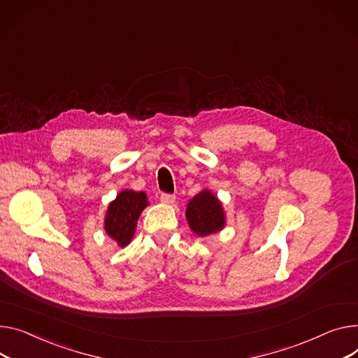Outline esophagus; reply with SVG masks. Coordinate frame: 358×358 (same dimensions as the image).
<instances>
[{"label":"esophagus","mask_w":358,"mask_h":358,"mask_svg":"<svg viewBox=\"0 0 358 358\" xmlns=\"http://www.w3.org/2000/svg\"><path fill=\"white\" fill-rule=\"evenodd\" d=\"M159 200L165 204H173L176 201V196L174 194H170V193H162Z\"/></svg>","instance_id":"obj_1"}]
</instances>
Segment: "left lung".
I'll list each match as a JSON object with an SVG mask.
<instances>
[{
	"label": "left lung",
	"instance_id": "1",
	"mask_svg": "<svg viewBox=\"0 0 358 358\" xmlns=\"http://www.w3.org/2000/svg\"><path fill=\"white\" fill-rule=\"evenodd\" d=\"M185 216L189 227L199 236L216 233L224 226V214L220 201L208 189L189 200Z\"/></svg>",
	"mask_w": 358,
	"mask_h": 358
}]
</instances>
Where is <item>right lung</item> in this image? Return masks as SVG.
Wrapping results in <instances>:
<instances>
[{
    "label": "right lung",
    "instance_id": "add662e5",
    "mask_svg": "<svg viewBox=\"0 0 358 358\" xmlns=\"http://www.w3.org/2000/svg\"><path fill=\"white\" fill-rule=\"evenodd\" d=\"M148 206L145 193H136L132 189H125L109 204L105 230L119 246H127L135 233L136 220L141 211Z\"/></svg>",
    "mask_w": 358,
    "mask_h": 358
}]
</instances>
